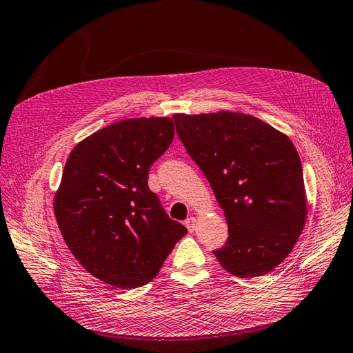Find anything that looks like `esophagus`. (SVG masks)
<instances>
[{"label":"esophagus","instance_id":"34e87169","mask_svg":"<svg viewBox=\"0 0 353 353\" xmlns=\"http://www.w3.org/2000/svg\"><path fill=\"white\" fill-rule=\"evenodd\" d=\"M185 225H186V228L188 230H190L191 233L195 230V218H188L186 221H185Z\"/></svg>","mask_w":353,"mask_h":353}]
</instances>
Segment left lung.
<instances>
[{"instance_id":"8db88e82","label":"left lung","mask_w":353,"mask_h":353,"mask_svg":"<svg viewBox=\"0 0 353 353\" xmlns=\"http://www.w3.org/2000/svg\"><path fill=\"white\" fill-rule=\"evenodd\" d=\"M173 119L180 141L224 210L228 239L214 250L221 266L241 278L274 270L289 256L307 216L294 145L242 112L174 114Z\"/></svg>"}]
</instances>
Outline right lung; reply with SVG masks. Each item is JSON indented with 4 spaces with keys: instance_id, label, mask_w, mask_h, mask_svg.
I'll use <instances>...</instances> for the list:
<instances>
[{
    "instance_id": "1",
    "label": "right lung",
    "mask_w": 353,
    "mask_h": 353,
    "mask_svg": "<svg viewBox=\"0 0 353 353\" xmlns=\"http://www.w3.org/2000/svg\"><path fill=\"white\" fill-rule=\"evenodd\" d=\"M173 137L168 117L121 120L81 141L65 162L54 199L63 239L90 274L114 288L150 283L188 233L147 185Z\"/></svg>"
}]
</instances>
